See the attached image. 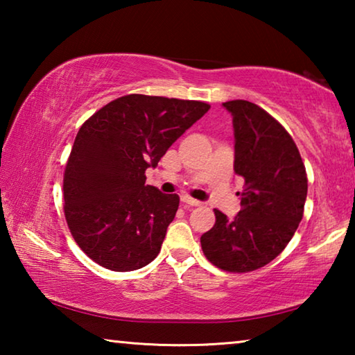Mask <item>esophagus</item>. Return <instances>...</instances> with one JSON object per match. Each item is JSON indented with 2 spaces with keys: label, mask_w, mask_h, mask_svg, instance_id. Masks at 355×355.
<instances>
[{
  "label": "esophagus",
  "mask_w": 355,
  "mask_h": 355,
  "mask_svg": "<svg viewBox=\"0 0 355 355\" xmlns=\"http://www.w3.org/2000/svg\"><path fill=\"white\" fill-rule=\"evenodd\" d=\"M182 202L184 203L186 207H200V205H202V203H200L199 200L192 199V197H189V196H183V197H182Z\"/></svg>",
  "instance_id": "esophagus-1"
}]
</instances>
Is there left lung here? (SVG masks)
I'll return each instance as SVG.
<instances>
[{"instance_id": "obj_1", "label": "left lung", "mask_w": 355, "mask_h": 355, "mask_svg": "<svg viewBox=\"0 0 355 355\" xmlns=\"http://www.w3.org/2000/svg\"><path fill=\"white\" fill-rule=\"evenodd\" d=\"M235 128V173L244 180L235 219L214 209L211 230L200 236L207 260L243 274L271 263L302 220L309 180L290 133L271 114L245 100L225 101Z\"/></svg>"}]
</instances>
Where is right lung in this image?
I'll return each mask as SVG.
<instances>
[{"instance_id":"1","label":"right lung","mask_w":355,"mask_h":355,"mask_svg":"<svg viewBox=\"0 0 355 355\" xmlns=\"http://www.w3.org/2000/svg\"><path fill=\"white\" fill-rule=\"evenodd\" d=\"M208 110L205 101L130 94L81 125L64 171V214L91 260L117 272L155 260L180 197L146 184V171Z\"/></svg>"}]
</instances>
